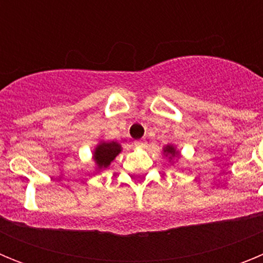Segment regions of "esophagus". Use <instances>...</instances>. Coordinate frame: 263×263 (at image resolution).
<instances>
[{
  "mask_svg": "<svg viewBox=\"0 0 263 263\" xmlns=\"http://www.w3.org/2000/svg\"><path fill=\"white\" fill-rule=\"evenodd\" d=\"M134 145L136 146H138V147H146V145H147V143H146V141L145 139H139V141H136V142H134Z\"/></svg>",
  "mask_w": 263,
  "mask_h": 263,
  "instance_id": "34e87169",
  "label": "esophagus"
}]
</instances>
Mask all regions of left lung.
Segmentation results:
<instances>
[{
  "instance_id": "8db88e82",
  "label": "left lung",
  "mask_w": 263,
  "mask_h": 263,
  "mask_svg": "<svg viewBox=\"0 0 263 263\" xmlns=\"http://www.w3.org/2000/svg\"><path fill=\"white\" fill-rule=\"evenodd\" d=\"M163 154L166 155V157H168L170 162H171V159H173V158H176V157H179V155H180L174 145L164 146V147H163Z\"/></svg>"
}]
</instances>
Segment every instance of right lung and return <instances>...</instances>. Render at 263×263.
<instances>
[{"label":"right lung","instance_id":"obj_1","mask_svg":"<svg viewBox=\"0 0 263 263\" xmlns=\"http://www.w3.org/2000/svg\"><path fill=\"white\" fill-rule=\"evenodd\" d=\"M122 152L120 143L111 141L105 142L101 141L93 150V162L96 163V171H101L110 166V163L116 159L120 153Z\"/></svg>","mask_w":263,"mask_h":263}]
</instances>
